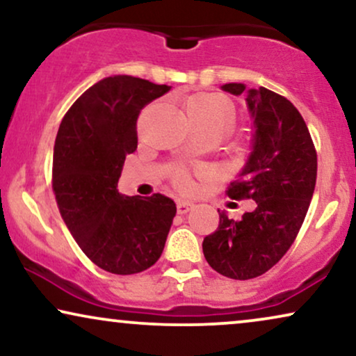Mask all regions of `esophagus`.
Here are the masks:
<instances>
[{"label":"esophagus","instance_id":"34e87169","mask_svg":"<svg viewBox=\"0 0 356 356\" xmlns=\"http://www.w3.org/2000/svg\"><path fill=\"white\" fill-rule=\"evenodd\" d=\"M195 207L191 201H178L177 202V209H178V214H186Z\"/></svg>","mask_w":356,"mask_h":356}]
</instances>
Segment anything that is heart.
I'll list each match as a JSON object with an SVG mask.
<instances>
[{
    "instance_id": "b5f03b06",
    "label": "heart",
    "mask_w": 356,
    "mask_h": 356,
    "mask_svg": "<svg viewBox=\"0 0 356 356\" xmlns=\"http://www.w3.org/2000/svg\"><path fill=\"white\" fill-rule=\"evenodd\" d=\"M184 113L193 127L218 126L222 127L232 116V104L227 98L218 93H195L184 101ZM172 181L179 191L193 189V179L184 168H175Z\"/></svg>"
}]
</instances>
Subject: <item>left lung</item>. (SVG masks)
I'll return each instance as SVG.
<instances>
[{"instance_id": "obj_1", "label": "left lung", "mask_w": 356, "mask_h": 356, "mask_svg": "<svg viewBox=\"0 0 356 356\" xmlns=\"http://www.w3.org/2000/svg\"><path fill=\"white\" fill-rule=\"evenodd\" d=\"M235 96L242 83H227ZM255 126L253 152L227 196L253 200L255 209L238 220L219 211V225L204 237L202 252L212 270L232 280H252L278 263L306 219L317 178V152L301 113L284 96L260 86L248 90Z\"/></svg>"}]
</instances>
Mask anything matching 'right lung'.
<instances>
[{"label": "right lung", "mask_w": 356, "mask_h": 356, "mask_svg": "<svg viewBox=\"0 0 356 356\" xmlns=\"http://www.w3.org/2000/svg\"><path fill=\"white\" fill-rule=\"evenodd\" d=\"M167 85L116 75L83 93L60 122L52 189L63 222L95 265L114 275L150 268L163 252L177 204L163 195L118 191L126 156L137 149V119Z\"/></svg>", "instance_id": "1"}]
</instances>
